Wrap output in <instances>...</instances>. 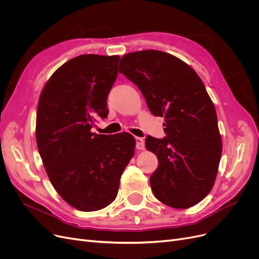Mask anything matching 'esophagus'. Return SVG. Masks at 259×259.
<instances>
[{"label":"esophagus","instance_id":"1","mask_svg":"<svg viewBox=\"0 0 259 259\" xmlns=\"http://www.w3.org/2000/svg\"><path fill=\"white\" fill-rule=\"evenodd\" d=\"M135 147H137V149H139V150H144L145 149L144 140L141 138H135Z\"/></svg>","mask_w":259,"mask_h":259}]
</instances>
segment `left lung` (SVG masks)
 <instances>
[{"instance_id":"obj_1","label":"left lung","mask_w":259,"mask_h":259,"mask_svg":"<svg viewBox=\"0 0 259 259\" xmlns=\"http://www.w3.org/2000/svg\"><path fill=\"white\" fill-rule=\"evenodd\" d=\"M118 71L143 93L149 110L165 118L164 139L148 135L146 148L158 159L150 176L154 196L187 209L214 185L223 151L214 105L191 67L169 53L143 50L125 54Z\"/></svg>"}]
</instances>
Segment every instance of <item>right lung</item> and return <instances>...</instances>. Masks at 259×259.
<instances>
[{"label": "right lung", "mask_w": 259, "mask_h": 259, "mask_svg": "<svg viewBox=\"0 0 259 259\" xmlns=\"http://www.w3.org/2000/svg\"><path fill=\"white\" fill-rule=\"evenodd\" d=\"M118 56L83 54L54 72L40 93L36 144L48 178L79 211H98L115 199L120 176L134 155L131 134H95L108 116L107 98L117 77Z\"/></svg>", "instance_id": "add662e5"}]
</instances>
